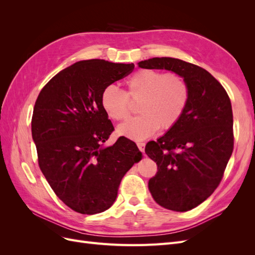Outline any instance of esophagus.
Listing matches in <instances>:
<instances>
[{"mask_svg": "<svg viewBox=\"0 0 255 255\" xmlns=\"http://www.w3.org/2000/svg\"><path fill=\"white\" fill-rule=\"evenodd\" d=\"M137 146H138V149L140 150V152H144V148H145V143H143V142H138L137 143Z\"/></svg>", "mask_w": 255, "mask_h": 255, "instance_id": "34e87169", "label": "esophagus"}]
</instances>
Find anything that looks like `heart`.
I'll use <instances>...</instances> for the list:
<instances>
[{"label": "heart", "mask_w": 255, "mask_h": 255, "mask_svg": "<svg viewBox=\"0 0 255 255\" xmlns=\"http://www.w3.org/2000/svg\"><path fill=\"white\" fill-rule=\"evenodd\" d=\"M128 91L107 85L102 90L100 103L107 117L115 121L126 120L130 112L129 99L139 102L138 117L118 128V133L133 140H143L160 128L168 130L180 122L187 110L190 89L187 82L177 74L143 69L126 83Z\"/></svg>", "instance_id": "b5f03b06"}]
</instances>
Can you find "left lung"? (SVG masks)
Listing matches in <instances>:
<instances>
[{
    "instance_id": "8db88e82",
    "label": "left lung",
    "mask_w": 255,
    "mask_h": 255,
    "mask_svg": "<svg viewBox=\"0 0 255 255\" xmlns=\"http://www.w3.org/2000/svg\"><path fill=\"white\" fill-rule=\"evenodd\" d=\"M138 67L172 71L189 86V104L180 122L157 141L146 143L144 151L157 165L148 185L155 202L174 212L190 211L218 187L232 155L230 98L210 72L184 60L154 57Z\"/></svg>"
}]
</instances>
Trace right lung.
Returning <instances> with one entry per match:
<instances>
[{
	"label": "right lung",
	"instance_id": "1",
	"mask_svg": "<svg viewBox=\"0 0 255 255\" xmlns=\"http://www.w3.org/2000/svg\"><path fill=\"white\" fill-rule=\"evenodd\" d=\"M134 67L103 59L78 61L53 76L36 100L32 136L39 168L56 196L80 214L109 210L122 177L141 159L137 145L126 137L103 146L114 127L100 103L101 92Z\"/></svg>",
	"mask_w": 255,
	"mask_h": 255
}]
</instances>
